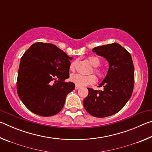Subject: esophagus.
I'll return each mask as SVG.
<instances>
[{"label": "esophagus", "mask_w": 152, "mask_h": 152, "mask_svg": "<svg viewBox=\"0 0 152 152\" xmlns=\"http://www.w3.org/2000/svg\"><path fill=\"white\" fill-rule=\"evenodd\" d=\"M80 88V86H78V85H76V86H75V89L76 90H78V89H79Z\"/></svg>", "instance_id": "esophagus-1"}]
</instances>
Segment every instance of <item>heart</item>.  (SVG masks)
<instances>
[{"label": "heart", "instance_id": "b5f03b06", "mask_svg": "<svg viewBox=\"0 0 152 152\" xmlns=\"http://www.w3.org/2000/svg\"><path fill=\"white\" fill-rule=\"evenodd\" d=\"M88 60L92 66L95 68H94V72L96 74L98 78L99 79H103L105 78L107 75V71L104 68H99V66L101 65V60L99 57L94 56H91L88 57ZM76 61H73L70 64V70L74 71L75 69ZM70 80L73 82L74 84L79 86H87L89 84H94L96 81L94 76L93 75H88V76H84L80 74H74L70 76Z\"/></svg>", "mask_w": 152, "mask_h": 152}]
</instances>
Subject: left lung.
I'll return each instance as SVG.
<instances>
[{"label": "left lung", "mask_w": 152, "mask_h": 152, "mask_svg": "<svg viewBox=\"0 0 152 152\" xmlns=\"http://www.w3.org/2000/svg\"><path fill=\"white\" fill-rule=\"evenodd\" d=\"M109 61L106 77L99 85L102 91L88 88V95L83 101L89 114L96 117L110 116L121 110L132 96L134 86V67L129 52L117 43L92 49Z\"/></svg>", "instance_id": "1"}]
</instances>
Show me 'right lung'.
<instances>
[{"label":"right lung","mask_w":152,"mask_h":152,"mask_svg":"<svg viewBox=\"0 0 152 152\" xmlns=\"http://www.w3.org/2000/svg\"><path fill=\"white\" fill-rule=\"evenodd\" d=\"M71 57L51 43H35L20 59L17 81L23 103L36 115H55L75 88L69 78Z\"/></svg>","instance_id":"right-lung-1"}]
</instances>
